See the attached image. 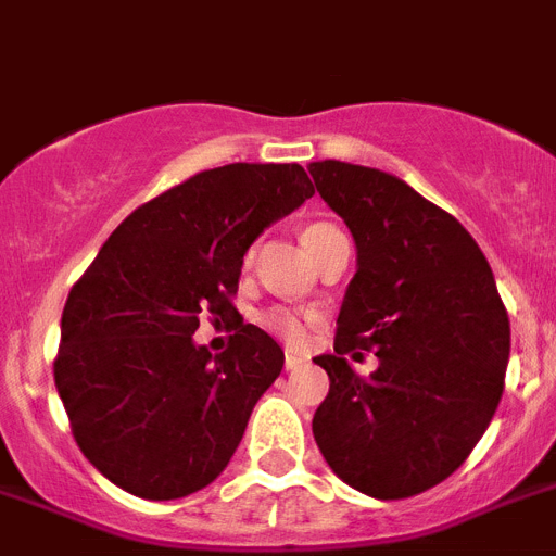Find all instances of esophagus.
I'll return each instance as SVG.
<instances>
[{
  "label": "esophagus",
  "instance_id": "obj_1",
  "mask_svg": "<svg viewBox=\"0 0 556 556\" xmlns=\"http://www.w3.org/2000/svg\"><path fill=\"white\" fill-rule=\"evenodd\" d=\"M299 366H305V358L296 355V352H288V355H285V369H299Z\"/></svg>",
  "mask_w": 556,
  "mask_h": 556
}]
</instances>
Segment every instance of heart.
I'll use <instances>...</instances> for the list:
<instances>
[{
	"mask_svg": "<svg viewBox=\"0 0 556 556\" xmlns=\"http://www.w3.org/2000/svg\"><path fill=\"white\" fill-rule=\"evenodd\" d=\"M325 229H330V226H327V224H311L305 231H302V243H305L307 238H313V235H318V231H325ZM263 325L268 327L271 332H277L285 344L299 346L302 341H305L307 327L313 325V313L291 311V307H274V311L263 313Z\"/></svg>",
	"mask_w": 556,
	"mask_h": 556,
	"instance_id": "obj_1",
	"label": "heart"
}]
</instances>
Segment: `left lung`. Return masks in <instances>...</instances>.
Wrapping results in <instances>:
<instances>
[{
    "instance_id": "obj_1",
    "label": "left lung",
    "mask_w": 556,
    "mask_h": 556,
    "mask_svg": "<svg viewBox=\"0 0 556 556\" xmlns=\"http://www.w3.org/2000/svg\"><path fill=\"white\" fill-rule=\"evenodd\" d=\"M318 195L355 240L336 352L316 361L330 394L313 437L338 479L369 498H408L462 467L504 394L509 316L479 243L392 173L313 162ZM375 349L361 379L343 355Z\"/></svg>"
}]
</instances>
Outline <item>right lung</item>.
<instances>
[{"instance_id":"1","label":"right lung","mask_w":556,"mask_h":556,"mask_svg":"<svg viewBox=\"0 0 556 556\" xmlns=\"http://www.w3.org/2000/svg\"><path fill=\"white\" fill-rule=\"evenodd\" d=\"M313 195L302 164H224L134 210L75 282L55 386L77 447L111 484L148 501L218 479L282 346L243 325L229 350L195 344L198 313L231 318L243 254Z\"/></svg>"}]
</instances>
